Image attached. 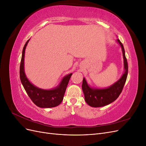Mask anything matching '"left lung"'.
<instances>
[{"label":"left lung","instance_id":"obj_1","mask_svg":"<svg viewBox=\"0 0 146 146\" xmlns=\"http://www.w3.org/2000/svg\"><path fill=\"white\" fill-rule=\"evenodd\" d=\"M116 42L121 47L123 59L124 72L121 77L111 86L104 88L92 87L88 85L85 78L83 79L82 90L85 96V100L87 104L92 107H101L112 103L117 99L125 85L128 74L127 61L123 44L118 39Z\"/></svg>","mask_w":146,"mask_h":146}]
</instances>
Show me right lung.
<instances>
[{
    "label": "right lung",
    "mask_w": 146,
    "mask_h": 146,
    "mask_svg": "<svg viewBox=\"0 0 146 146\" xmlns=\"http://www.w3.org/2000/svg\"><path fill=\"white\" fill-rule=\"evenodd\" d=\"M30 39L26 42L23 50L20 65V79L25 91L33 102L40 108H52L59 105L63 99L66 88L68 85L72 73L66 75L56 87L50 90L39 88L31 83L25 73L24 56L25 48Z\"/></svg>",
    "instance_id": "obj_1"
}]
</instances>
